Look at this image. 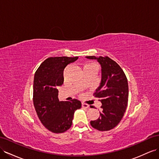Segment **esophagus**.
I'll return each instance as SVG.
<instances>
[{
  "label": "esophagus",
  "instance_id": "obj_1",
  "mask_svg": "<svg viewBox=\"0 0 159 159\" xmlns=\"http://www.w3.org/2000/svg\"><path fill=\"white\" fill-rule=\"evenodd\" d=\"M81 106H82L83 108H85V109H88L89 108V105L87 104H85V103H82V104H81Z\"/></svg>",
  "mask_w": 159,
  "mask_h": 159
}]
</instances>
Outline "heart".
<instances>
[{"mask_svg":"<svg viewBox=\"0 0 159 159\" xmlns=\"http://www.w3.org/2000/svg\"><path fill=\"white\" fill-rule=\"evenodd\" d=\"M96 67V66L95 63H88V64H86V65L84 66V67Z\"/></svg>","mask_w":159,"mask_h":159,"instance_id":"heart-1","label":"heart"}]
</instances>
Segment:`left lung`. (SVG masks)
I'll use <instances>...</instances> for the list:
<instances>
[{
    "mask_svg": "<svg viewBox=\"0 0 159 159\" xmlns=\"http://www.w3.org/2000/svg\"><path fill=\"white\" fill-rule=\"evenodd\" d=\"M102 67L100 86L93 96L102 102L100 116L90 122L91 126L100 131H108L116 126L125 112L128 100V84L126 76L118 64L108 56L96 57Z\"/></svg>",
    "mask_w": 159,
    "mask_h": 159,
    "instance_id": "1",
    "label": "left lung"
}]
</instances>
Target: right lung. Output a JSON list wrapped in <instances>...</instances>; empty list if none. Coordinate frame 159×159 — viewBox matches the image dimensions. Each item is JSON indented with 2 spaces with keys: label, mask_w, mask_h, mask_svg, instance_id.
I'll return each mask as SVG.
<instances>
[{
  "label": "right lung",
  "mask_w": 159,
  "mask_h": 159,
  "mask_svg": "<svg viewBox=\"0 0 159 159\" xmlns=\"http://www.w3.org/2000/svg\"><path fill=\"white\" fill-rule=\"evenodd\" d=\"M78 57H51L37 70L33 81V104L41 123L49 131L63 133L70 129L75 111L81 107L77 99L59 102L57 87L63 84V70Z\"/></svg>",
  "instance_id": "obj_1"
}]
</instances>
